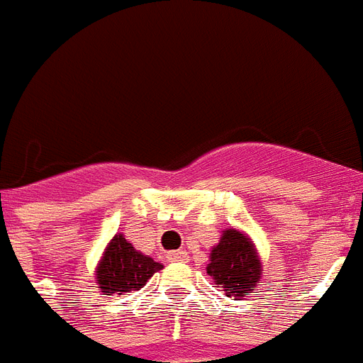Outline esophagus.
I'll use <instances>...</instances> for the list:
<instances>
[{
    "label": "esophagus",
    "instance_id": "34e87169",
    "mask_svg": "<svg viewBox=\"0 0 363 363\" xmlns=\"http://www.w3.org/2000/svg\"><path fill=\"white\" fill-rule=\"evenodd\" d=\"M185 251H182V249H178V251H170V253L167 255V259L170 260V262H178V260H185Z\"/></svg>",
    "mask_w": 363,
    "mask_h": 363
}]
</instances>
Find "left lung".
Masks as SVG:
<instances>
[{
	"mask_svg": "<svg viewBox=\"0 0 363 363\" xmlns=\"http://www.w3.org/2000/svg\"><path fill=\"white\" fill-rule=\"evenodd\" d=\"M206 272L227 296L243 298L260 283L262 262L253 242L245 234L227 228L223 230L219 243L211 249Z\"/></svg>",
	"mask_w": 363,
	"mask_h": 363,
	"instance_id": "left-lung-1",
	"label": "left lung"
}]
</instances>
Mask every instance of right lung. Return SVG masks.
I'll return each mask as SVG.
<instances>
[{"mask_svg":"<svg viewBox=\"0 0 363 363\" xmlns=\"http://www.w3.org/2000/svg\"><path fill=\"white\" fill-rule=\"evenodd\" d=\"M161 268L163 264L136 251L123 234H116L104 249L103 259L95 272V279L99 291L106 296L123 294L129 291H140L147 279Z\"/></svg>","mask_w":363,"mask_h":363,"instance_id":"right-lung-1","label":"right lung"}]
</instances>
